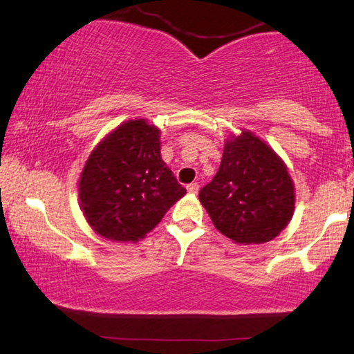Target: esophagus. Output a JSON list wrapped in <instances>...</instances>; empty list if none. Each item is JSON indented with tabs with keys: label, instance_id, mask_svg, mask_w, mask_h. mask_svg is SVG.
<instances>
[{
	"label": "esophagus",
	"instance_id": "esophagus-1",
	"mask_svg": "<svg viewBox=\"0 0 354 354\" xmlns=\"http://www.w3.org/2000/svg\"><path fill=\"white\" fill-rule=\"evenodd\" d=\"M187 189H188V193H191V194H197V193H199V183H196V182L189 183Z\"/></svg>",
	"mask_w": 354,
	"mask_h": 354
}]
</instances>
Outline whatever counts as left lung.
Here are the masks:
<instances>
[{"label":"left lung","instance_id":"left-lung-1","mask_svg":"<svg viewBox=\"0 0 354 354\" xmlns=\"http://www.w3.org/2000/svg\"><path fill=\"white\" fill-rule=\"evenodd\" d=\"M199 199L222 234L247 245L278 236L295 205L286 165L249 130L225 141L219 169Z\"/></svg>","mask_w":354,"mask_h":354}]
</instances>
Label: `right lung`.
Segmentation results:
<instances>
[{
    "instance_id": "obj_1",
    "label": "right lung",
    "mask_w": 354,
    "mask_h": 354,
    "mask_svg": "<svg viewBox=\"0 0 354 354\" xmlns=\"http://www.w3.org/2000/svg\"><path fill=\"white\" fill-rule=\"evenodd\" d=\"M187 194L160 155V130L146 120L121 124L95 147L79 180L93 230L110 241H138Z\"/></svg>"
}]
</instances>
